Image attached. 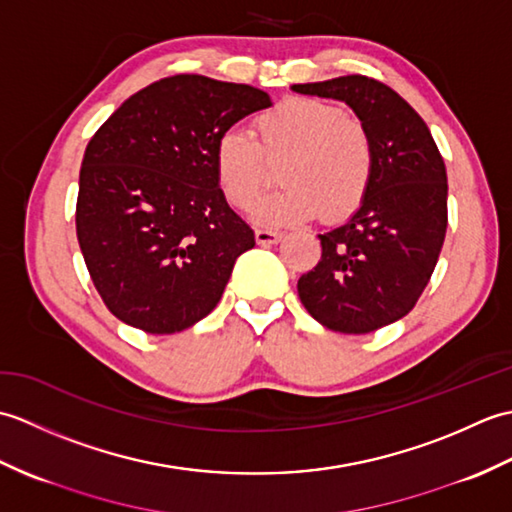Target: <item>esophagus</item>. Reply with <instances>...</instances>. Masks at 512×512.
<instances>
[{"label": "esophagus", "mask_w": 512, "mask_h": 512, "mask_svg": "<svg viewBox=\"0 0 512 512\" xmlns=\"http://www.w3.org/2000/svg\"><path fill=\"white\" fill-rule=\"evenodd\" d=\"M255 239H257L259 246H273V244H277L279 239H281V233L266 231V228H257Z\"/></svg>", "instance_id": "1"}]
</instances>
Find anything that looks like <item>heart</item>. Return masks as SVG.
Segmentation results:
<instances>
[{
	"label": "heart",
	"mask_w": 512,
	"mask_h": 512,
	"mask_svg": "<svg viewBox=\"0 0 512 512\" xmlns=\"http://www.w3.org/2000/svg\"><path fill=\"white\" fill-rule=\"evenodd\" d=\"M257 138L239 127L217 136L213 165L228 204L250 209L270 182V162L286 158L279 182L286 189L268 195L255 220L292 226L312 220L339 222L367 198L374 180V143L363 121L339 105L292 96L257 118Z\"/></svg>",
	"instance_id": "b5f03b06"
}]
</instances>
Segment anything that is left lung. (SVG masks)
Here are the masks:
<instances>
[{"instance_id": "1", "label": "left lung", "mask_w": 512, "mask_h": 512, "mask_svg": "<svg viewBox=\"0 0 512 512\" xmlns=\"http://www.w3.org/2000/svg\"><path fill=\"white\" fill-rule=\"evenodd\" d=\"M343 101L374 143V180L345 224L319 235L321 259L301 275L306 310L328 330L367 334L411 312L447 235V169L427 123L385 83L363 74L292 85Z\"/></svg>"}]
</instances>
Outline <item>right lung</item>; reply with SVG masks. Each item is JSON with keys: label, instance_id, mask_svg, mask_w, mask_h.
<instances>
[{"label": "right lung", "instance_id": "add662e5", "mask_svg": "<svg viewBox=\"0 0 512 512\" xmlns=\"http://www.w3.org/2000/svg\"><path fill=\"white\" fill-rule=\"evenodd\" d=\"M270 105L244 83L176 74L129 96L92 136L76 237L116 319L173 334L217 306L255 233L217 184L215 140Z\"/></svg>", "mask_w": 512, "mask_h": 512}]
</instances>
